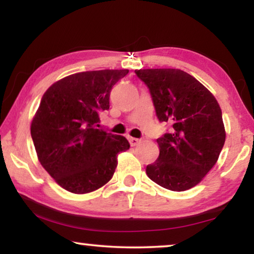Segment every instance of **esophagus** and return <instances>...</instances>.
Segmentation results:
<instances>
[{
    "mask_svg": "<svg viewBox=\"0 0 254 254\" xmlns=\"http://www.w3.org/2000/svg\"><path fill=\"white\" fill-rule=\"evenodd\" d=\"M141 140L140 138H136V137H129V143L131 147H135V145H137L138 143H140Z\"/></svg>",
    "mask_w": 254,
    "mask_h": 254,
    "instance_id": "obj_1",
    "label": "esophagus"
}]
</instances>
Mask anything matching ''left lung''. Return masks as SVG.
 <instances>
[{
	"instance_id": "8db88e82",
	"label": "left lung",
	"mask_w": 254,
	"mask_h": 254,
	"mask_svg": "<svg viewBox=\"0 0 254 254\" xmlns=\"http://www.w3.org/2000/svg\"><path fill=\"white\" fill-rule=\"evenodd\" d=\"M150 91L156 116L171 125L157 138L159 156L145 169L152 182L182 192L197 185L224 145L222 111L201 83L180 69L135 70Z\"/></svg>"
}]
</instances>
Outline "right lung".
<instances>
[{"label": "right lung", "instance_id": "1", "mask_svg": "<svg viewBox=\"0 0 254 254\" xmlns=\"http://www.w3.org/2000/svg\"><path fill=\"white\" fill-rule=\"evenodd\" d=\"M127 74V69L77 72L44 93L31 136L41 165L62 189L75 194L100 189L113 177L117 155L129 149L126 137L99 127L111 90Z\"/></svg>", "mask_w": 254, "mask_h": 254}]
</instances>
